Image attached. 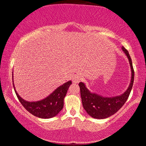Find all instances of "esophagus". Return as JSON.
Returning <instances> with one entry per match:
<instances>
[{"label":"esophagus","mask_w":146,"mask_h":146,"mask_svg":"<svg viewBox=\"0 0 146 146\" xmlns=\"http://www.w3.org/2000/svg\"><path fill=\"white\" fill-rule=\"evenodd\" d=\"M82 80V77L79 74H76L72 78V82L74 83H78Z\"/></svg>","instance_id":"34e87169"}]
</instances>
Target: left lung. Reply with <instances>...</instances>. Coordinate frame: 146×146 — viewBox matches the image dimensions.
Returning a JSON list of instances; mask_svg holds the SVG:
<instances>
[{
	"instance_id": "left-lung-1",
	"label": "left lung",
	"mask_w": 146,
	"mask_h": 146,
	"mask_svg": "<svg viewBox=\"0 0 146 146\" xmlns=\"http://www.w3.org/2000/svg\"><path fill=\"white\" fill-rule=\"evenodd\" d=\"M121 49L128 58L131 71L130 84L124 93L117 96L103 97L102 96L98 95L96 93H92L86 87L84 83H79L84 109L88 114L94 118L104 119L114 114L123 106L131 92L134 80V70L128 51L123 46H122Z\"/></svg>"
}]
</instances>
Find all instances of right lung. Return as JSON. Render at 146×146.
I'll return each instance as SVG.
<instances>
[{
  "mask_svg": "<svg viewBox=\"0 0 146 146\" xmlns=\"http://www.w3.org/2000/svg\"><path fill=\"white\" fill-rule=\"evenodd\" d=\"M13 84L17 96L24 108L32 114L40 118H51L56 115L64 107V100L66 95L68 89L72 84V81H68L57 88L48 96L42 100L29 102L22 98L16 91Z\"/></svg>",
  "mask_w": 146,
  "mask_h": 146,
  "instance_id": "right-lung-1",
  "label": "right lung"
}]
</instances>
